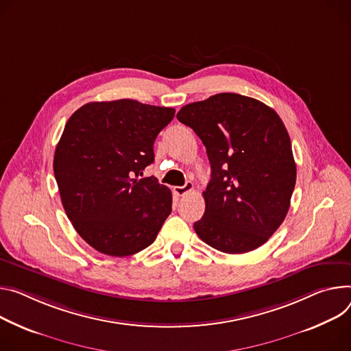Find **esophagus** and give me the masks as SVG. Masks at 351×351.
<instances>
[{
    "label": "esophagus",
    "instance_id": "obj_1",
    "mask_svg": "<svg viewBox=\"0 0 351 351\" xmlns=\"http://www.w3.org/2000/svg\"><path fill=\"white\" fill-rule=\"evenodd\" d=\"M193 187H195L193 182H186L183 186H176V187H173V192H175V195H178V196H184V195H187L189 192H192Z\"/></svg>",
    "mask_w": 351,
    "mask_h": 351
}]
</instances>
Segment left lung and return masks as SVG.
Returning a JSON list of instances; mask_svg holds the SVG:
<instances>
[{"instance_id": "1", "label": "left lung", "mask_w": 351, "mask_h": 351, "mask_svg": "<svg viewBox=\"0 0 351 351\" xmlns=\"http://www.w3.org/2000/svg\"><path fill=\"white\" fill-rule=\"evenodd\" d=\"M176 117L200 137L211 165L196 234L224 253L262 246L289 213L297 179L280 116L258 99L224 92L183 106Z\"/></svg>"}]
</instances>
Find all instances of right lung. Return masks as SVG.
<instances>
[{
    "label": "right lung",
    "mask_w": 351,
    "mask_h": 351,
    "mask_svg": "<svg viewBox=\"0 0 351 351\" xmlns=\"http://www.w3.org/2000/svg\"><path fill=\"white\" fill-rule=\"evenodd\" d=\"M175 109L133 99L90 102L69 119L54 152L62 207L80 237L114 258L149 246L172 211L171 190L138 179Z\"/></svg>",
    "instance_id": "right-lung-1"
}]
</instances>
